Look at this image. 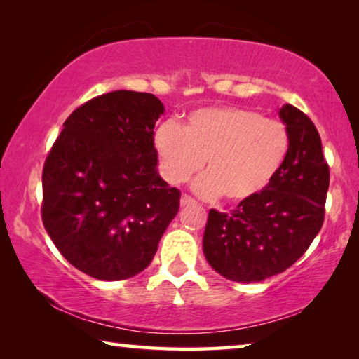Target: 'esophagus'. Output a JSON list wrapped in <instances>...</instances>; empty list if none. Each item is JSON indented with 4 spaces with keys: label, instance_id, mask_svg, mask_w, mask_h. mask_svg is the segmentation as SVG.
I'll return each mask as SVG.
<instances>
[{
    "label": "esophagus",
    "instance_id": "obj_1",
    "mask_svg": "<svg viewBox=\"0 0 359 359\" xmlns=\"http://www.w3.org/2000/svg\"><path fill=\"white\" fill-rule=\"evenodd\" d=\"M196 201L191 196H188V194H182L180 198V205H188V204H194Z\"/></svg>",
    "mask_w": 359,
    "mask_h": 359
}]
</instances>
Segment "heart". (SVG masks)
<instances>
[{"label": "heart", "instance_id": "b5f03b06", "mask_svg": "<svg viewBox=\"0 0 359 359\" xmlns=\"http://www.w3.org/2000/svg\"><path fill=\"white\" fill-rule=\"evenodd\" d=\"M160 171L180 184L203 168L194 190L208 198L223 194L239 204L258 196L280 172L290 151L287 125L252 109L212 106L194 109L185 123L165 120L154 133Z\"/></svg>", "mask_w": 359, "mask_h": 359}]
</instances>
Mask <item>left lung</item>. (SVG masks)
I'll return each instance as SVG.
<instances>
[{
  "label": "left lung",
  "mask_w": 359,
  "mask_h": 359,
  "mask_svg": "<svg viewBox=\"0 0 359 359\" xmlns=\"http://www.w3.org/2000/svg\"><path fill=\"white\" fill-rule=\"evenodd\" d=\"M290 151L280 172L258 196L231 214L210 209L203 248L218 274L233 282H261L299 259L325 220L330 166L313 121L285 104Z\"/></svg>",
  "instance_id": "8db88e82"
}]
</instances>
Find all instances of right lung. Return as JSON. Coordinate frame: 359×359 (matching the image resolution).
<instances>
[{
  "label": "right lung",
  "mask_w": 359,
  "mask_h": 359,
  "mask_svg": "<svg viewBox=\"0 0 359 359\" xmlns=\"http://www.w3.org/2000/svg\"><path fill=\"white\" fill-rule=\"evenodd\" d=\"M151 93L96 96L63 123L42 169V223L60 253L100 280H125L154 259L180 191L156 172Z\"/></svg>",
  "instance_id": "obj_1"
}]
</instances>
